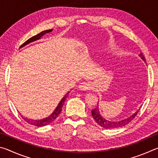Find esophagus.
I'll list each match as a JSON object with an SVG mask.
<instances>
[{"label":"esophagus","mask_w":158,"mask_h":158,"mask_svg":"<svg viewBox=\"0 0 158 158\" xmlns=\"http://www.w3.org/2000/svg\"><path fill=\"white\" fill-rule=\"evenodd\" d=\"M79 88L80 90H89L90 89V84H89V83L82 82L79 84Z\"/></svg>","instance_id":"obj_1"}]
</instances>
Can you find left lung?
<instances>
[{
  "label": "left lung",
  "mask_w": 158,
  "mask_h": 158,
  "mask_svg": "<svg viewBox=\"0 0 158 158\" xmlns=\"http://www.w3.org/2000/svg\"><path fill=\"white\" fill-rule=\"evenodd\" d=\"M139 56L142 58L143 60L146 61L145 57L143 56V55L142 54V53H140ZM138 111H136L135 114H134L132 116L128 117L127 118H125L124 120H122V121H107V120H105L104 118L101 116V115L100 114V112H99V109H98V106L95 108L94 109H93L91 111L92 116L93 117V119L95 120V122L100 125V126L102 127L105 129H114V128H118V127H121L123 126H125L127 124L129 123L130 122H131L132 120L135 118V116H137V114H138Z\"/></svg>",
  "instance_id": "8db88e82"
}]
</instances>
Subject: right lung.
<instances>
[{"label":"right lung","instance_id":"add662e5","mask_svg":"<svg viewBox=\"0 0 158 158\" xmlns=\"http://www.w3.org/2000/svg\"><path fill=\"white\" fill-rule=\"evenodd\" d=\"M52 31V29H49V30H46V31H44L41 32V33H40L39 34L36 35L35 36H33L32 37H31V38H29L28 40H26L24 43H23V44H21V46L20 47H22L23 46H25V45L28 44L30 43V42H32L33 41H35L37 40H39L40 39V37L44 35V34H46L47 33H49V32H51ZM68 93L66 94V95H65V97H64L62 100H61V101L60 102V103L58 104V106L56 107V109H55V111H53V113L50 116L44 119H42V120H37V121H35V120H32V119H28L27 118H23V119H24V121L26 122H27L28 123L31 124L32 125H35V126H37V127H42V126H45V125H47L50 124L51 123H52L53 121H55V119L56 118L57 116H58V115L60 114L61 110H62V107L63 106V104L64 102H65V101L66 100L67 97H68Z\"/></svg>","mask_w":158,"mask_h":158}]
</instances>
